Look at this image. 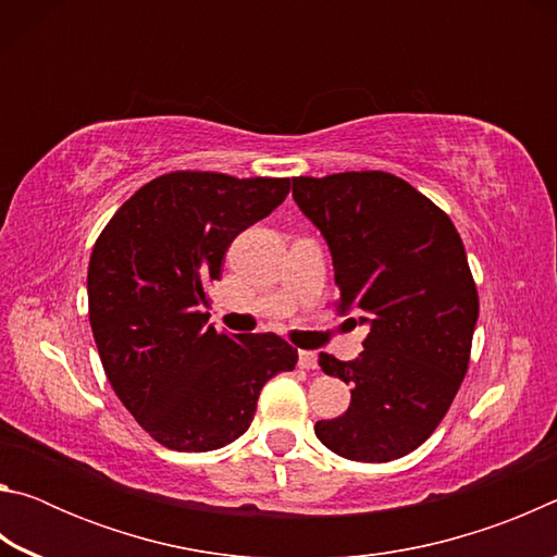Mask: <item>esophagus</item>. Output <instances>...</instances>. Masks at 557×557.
Here are the masks:
<instances>
[{
  "mask_svg": "<svg viewBox=\"0 0 557 557\" xmlns=\"http://www.w3.org/2000/svg\"><path fill=\"white\" fill-rule=\"evenodd\" d=\"M299 369H305V371H314V369H319V358H317V354L314 351H299Z\"/></svg>",
  "mask_w": 557,
  "mask_h": 557,
  "instance_id": "esophagus-1",
  "label": "esophagus"
}]
</instances>
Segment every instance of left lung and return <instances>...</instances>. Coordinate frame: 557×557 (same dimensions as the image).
I'll return each instance as SVG.
<instances>
[{"mask_svg":"<svg viewBox=\"0 0 557 557\" xmlns=\"http://www.w3.org/2000/svg\"><path fill=\"white\" fill-rule=\"evenodd\" d=\"M299 211L324 235L336 307L369 336L354 361L319 354L351 383L348 410L319 420V442L354 461L410 455L445 418L465 381L479 295L455 223L385 172L292 178Z\"/></svg>","mask_w":557,"mask_h":557,"instance_id":"obj_1","label":"left lung"}]
</instances>
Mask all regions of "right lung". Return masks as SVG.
<instances>
[{"instance_id":"obj_1","label":"right lung","mask_w":557,"mask_h":557,"mask_svg":"<svg viewBox=\"0 0 557 557\" xmlns=\"http://www.w3.org/2000/svg\"><path fill=\"white\" fill-rule=\"evenodd\" d=\"M289 194V178L172 172L120 206L88 265L90 326L112 391L159 445L209 451L250 428L262 385L297 351L275 334H221L209 282L248 225Z\"/></svg>"}]
</instances>
